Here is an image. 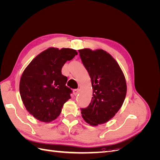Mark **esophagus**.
I'll list each match as a JSON object with an SVG mask.
<instances>
[{"instance_id": "34e87169", "label": "esophagus", "mask_w": 160, "mask_h": 160, "mask_svg": "<svg viewBox=\"0 0 160 160\" xmlns=\"http://www.w3.org/2000/svg\"><path fill=\"white\" fill-rule=\"evenodd\" d=\"M78 93H79V89H75L73 90V94L75 95H77V94H78Z\"/></svg>"}]
</instances>
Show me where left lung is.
<instances>
[{"label": "left lung", "instance_id": "obj_1", "mask_svg": "<svg viewBox=\"0 0 160 160\" xmlns=\"http://www.w3.org/2000/svg\"><path fill=\"white\" fill-rule=\"evenodd\" d=\"M79 56L91 77L93 97L82 117L91 125L108 122L122 108L127 92L126 81L116 61L102 49L79 50Z\"/></svg>", "mask_w": 160, "mask_h": 160}]
</instances>
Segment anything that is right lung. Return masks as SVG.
Returning a JSON list of instances; mask_svg holds the SVG:
<instances>
[{"mask_svg": "<svg viewBox=\"0 0 160 160\" xmlns=\"http://www.w3.org/2000/svg\"><path fill=\"white\" fill-rule=\"evenodd\" d=\"M77 52L72 49L49 48L38 55L22 72L19 91L23 104L34 118L43 122L55 120L72 90L61 69Z\"/></svg>", "mask_w": 160, "mask_h": 160, "instance_id": "right-lung-1", "label": "right lung"}]
</instances>
